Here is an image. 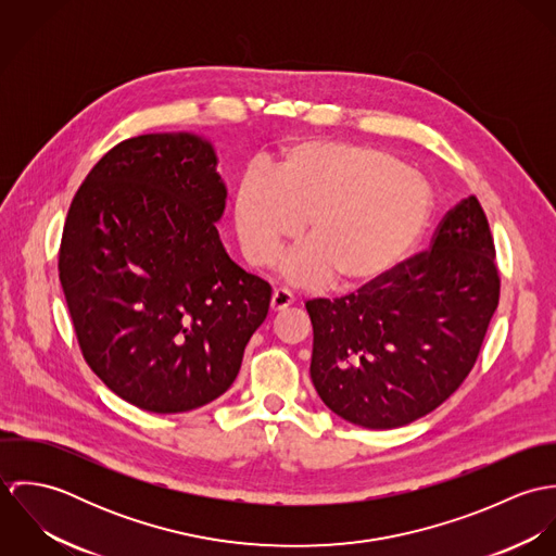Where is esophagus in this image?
I'll return each mask as SVG.
<instances>
[{
  "label": "esophagus",
  "mask_w": 556,
  "mask_h": 556,
  "mask_svg": "<svg viewBox=\"0 0 556 556\" xmlns=\"http://www.w3.org/2000/svg\"><path fill=\"white\" fill-rule=\"evenodd\" d=\"M291 304H293V293L289 289H285V287L274 289V293H271V311H285Z\"/></svg>",
  "instance_id": "obj_1"
}]
</instances>
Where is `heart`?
<instances>
[{"instance_id":"obj_1","label":"heart","mask_w":556,"mask_h":556,"mask_svg":"<svg viewBox=\"0 0 556 556\" xmlns=\"http://www.w3.org/2000/svg\"><path fill=\"white\" fill-rule=\"evenodd\" d=\"M432 197L421 177L388 152L351 143H302L276 164L239 175L233 220L248 263L269 265L306 220L311 241L291 250L287 280L317 287L336 274L364 287L392 274L424 236Z\"/></svg>"}]
</instances>
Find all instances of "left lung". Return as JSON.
<instances>
[{
	"mask_svg": "<svg viewBox=\"0 0 556 556\" xmlns=\"http://www.w3.org/2000/svg\"><path fill=\"white\" fill-rule=\"evenodd\" d=\"M494 241L476 197L445 214L424 250L357 293L311 300V379L342 419L390 430L452 396L498 306Z\"/></svg>",
	"mask_w": 556,
	"mask_h": 556,
	"instance_id": "left-lung-1",
	"label": "left lung"
}]
</instances>
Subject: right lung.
I'll use <instances>...</instances> for the list:
<instances>
[{
	"instance_id": "add662e5",
	"label": "right lung",
	"mask_w": 556,
	"mask_h": 556,
	"mask_svg": "<svg viewBox=\"0 0 556 556\" xmlns=\"http://www.w3.org/2000/svg\"><path fill=\"white\" fill-rule=\"evenodd\" d=\"M210 141L141 135L109 150L64 225L60 280L80 353L150 413L223 396L267 317L271 287L231 261L216 223L227 188Z\"/></svg>"
}]
</instances>
